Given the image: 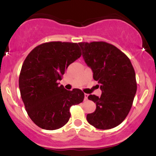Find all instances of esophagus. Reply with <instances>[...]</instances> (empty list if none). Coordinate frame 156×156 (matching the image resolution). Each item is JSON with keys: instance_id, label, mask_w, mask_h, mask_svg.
Wrapping results in <instances>:
<instances>
[{"instance_id": "esophagus-1", "label": "esophagus", "mask_w": 156, "mask_h": 156, "mask_svg": "<svg viewBox=\"0 0 156 156\" xmlns=\"http://www.w3.org/2000/svg\"><path fill=\"white\" fill-rule=\"evenodd\" d=\"M88 96H89V94H84V100H85V101H87V100H88Z\"/></svg>"}]
</instances>
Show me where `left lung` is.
<instances>
[{"label": "left lung", "mask_w": 156, "mask_h": 156, "mask_svg": "<svg viewBox=\"0 0 156 156\" xmlns=\"http://www.w3.org/2000/svg\"><path fill=\"white\" fill-rule=\"evenodd\" d=\"M78 44L102 91L100 98L94 94L88 97L96 103V110L87 114V121L98 129L115 128L128 116L136 93L133 65L129 58L113 44L105 42Z\"/></svg>", "instance_id": "8db88e82"}]
</instances>
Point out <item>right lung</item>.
I'll return each instance as SVG.
<instances>
[{"label": "right lung", "mask_w": 156, "mask_h": 156, "mask_svg": "<svg viewBox=\"0 0 156 156\" xmlns=\"http://www.w3.org/2000/svg\"><path fill=\"white\" fill-rule=\"evenodd\" d=\"M78 43L50 42L34 48L23 62L19 88L31 119L45 130H56L67 124L69 108L82 103L84 93L79 89H64L62 80L68 66L79 58Z\"/></svg>", "instance_id": "1"}]
</instances>
